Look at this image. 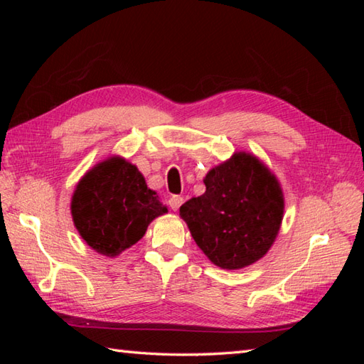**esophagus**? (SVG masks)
Wrapping results in <instances>:
<instances>
[{
    "label": "esophagus",
    "instance_id": "1",
    "mask_svg": "<svg viewBox=\"0 0 364 364\" xmlns=\"http://www.w3.org/2000/svg\"><path fill=\"white\" fill-rule=\"evenodd\" d=\"M168 205L173 211H178V210H180V206L183 205V197L181 196H172L168 198Z\"/></svg>",
    "mask_w": 364,
    "mask_h": 364
}]
</instances>
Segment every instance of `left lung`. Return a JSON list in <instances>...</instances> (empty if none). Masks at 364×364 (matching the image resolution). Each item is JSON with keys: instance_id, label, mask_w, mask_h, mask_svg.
<instances>
[{"instance_id": "8db88e82", "label": "left lung", "mask_w": 364, "mask_h": 364, "mask_svg": "<svg viewBox=\"0 0 364 364\" xmlns=\"http://www.w3.org/2000/svg\"><path fill=\"white\" fill-rule=\"evenodd\" d=\"M203 196L180 208L191 235L222 269H241L264 257L280 230L283 194L261 162L236 153L205 176Z\"/></svg>"}]
</instances>
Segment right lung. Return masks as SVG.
<instances>
[{
	"label": "right lung",
	"instance_id": "add662e5",
	"mask_svg": "<svg viewBox=\"0 0 364 364\" xmlns=\"http://www.w3.org/2000/svg\"><path fill=\"white\" fill-rule=\"evenodd\" d=\"M167 213L156 192L146 188L137 167L111 158L82 176L72 198V215L95 252L115 257L141 239L149 223Z\"/></svg>",
	"mask_w": 364,
	"mask_h": 364
}]
</instances>
